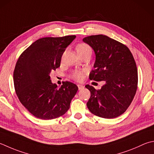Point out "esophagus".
<instances>
[{
    "label": "esophagus",
    "mask_w": 154,
    "mask_h": 154,
    "mask_svg": "<svg viewBox=\"0 0 154 154\" xmlns=\"http://www.w3.org/2000/svg\"><path fill=\"white\" fill-rule=\"evenodd\" d=\"M77 86H78V88H79V90H81V89H84V87H85V86H84L83 85H77Z\"/></svg>",
    "instance_id": "esophagus-1"
}]
</instances>
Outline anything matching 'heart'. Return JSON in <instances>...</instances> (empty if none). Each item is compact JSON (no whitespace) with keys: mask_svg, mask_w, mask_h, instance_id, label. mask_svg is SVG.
Listing matches in <instances>:
<instances>
[{"mask_svg":"<svg viewBox=\"0 0 154 154\" xmlns=\"http://www.w3.org/2000/svg\"><path fill=\"white\" fill-rule=\"evenodd\" d=\"M76 50H77V53L80 54V53H83L84 52H86L87 51L91 50V49L89 45H87V44L80 43L79 45H77V46L76 47ZM71 77L73 79L77 81H81L83 79L84 73L82 71H75L72 73Z\"/></svg>","mask_w":154,"mask_h":154,"instance_id":"heart-1","label":"heart"}]
</instances>
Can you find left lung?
<instances>
[{
    "instance_id": "8db88e82",
    "label": "left lung",
    "mask_w": 154,
    "mask_h": 154,
    "mask_svg": "<svg viewBox=\"0 0 154 154\" xmlns=\"http://www.w3.org/2000/svg\"><path fill=\"white\" fill-rule=\"evenodd\" d=\"M83 41L95 54L90 80L105 82L98 90L85 85L91 92L87 106L98 117L116 118L127 110L136 93L138 78L134 57L128 47L107 36L91 35Z\"/></svg>"
}]
</instances>
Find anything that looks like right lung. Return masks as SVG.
I'll list each match as a JSON object with an SVG mask.
<instances>
[{
    "label": "right lung",
    "instance_id": "1",
    "mask_svg": "<svg viewBox=\"0 0 154 154\" xmlns=\"http://www.w3.org/2000/svg\"><path fill=\"white\" fill-rule=\"evenodd\" d=\"M75 38L70 35L39 38L18 59L13 73L15 91L20 103L37 118L55 119L69 109L77 86L66 81L58 88L51 82L50 73L60 67L63 53Z\"/></svg>",
    "mask_w": 154,
    "mask_h": 154
}]
</instances>
